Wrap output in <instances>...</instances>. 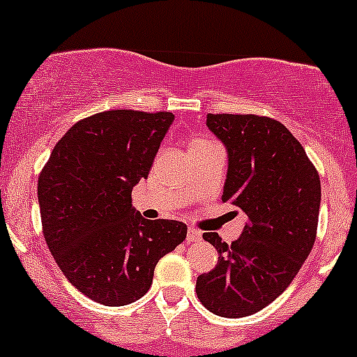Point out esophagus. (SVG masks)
Here are the masks:
<instances>
[{"label":"esophagus","instance_id":"obj_1","mask_svg":"<svg viewBox=\"0 0 357 357\" xmlns=\"http://www.w3.org/2000/svg\"><path fill=\"white\" fill-rule=\"evenodd\" d=\"M200 231H197L195 228H190L188 229V235H186V242L188 243H195V242H199L200 240Z\"/></svg>","mask_w":357,"mask_h":357}]
</instances>
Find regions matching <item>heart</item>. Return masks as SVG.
<instances>
[{
  "instance_id": "heart-1",
  "label": "heart",
  "mask_w": 357,
  "mask_h": 357,
  "mask_svg": "<svg viewBox=\"0 0 357 357\" xmlns=\"http://www.w3.org/2000/svg\"><path fill=\"white\" fill-rule=\"evenodd\" d=\"M204 145H211V142H205V139L197 138V139H193L192 145H190V149H193V146H204Z\"/></svg>"
}]
</instances>
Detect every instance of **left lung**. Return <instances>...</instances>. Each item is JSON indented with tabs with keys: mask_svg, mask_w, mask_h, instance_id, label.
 I'll use <instances>...</instances> for the list:
<instances>
[{
	"mask_svg": "<svg viewBox=\"0 0 357 357\" xmlns=\"http://www.w3.org/2000/svg\"><path fill=\"white\" fill-rule=\"evenodd\" d=\"M207 126L228 150L222 202L248 221L231 245L204 233L219 261L197 278V295L214 314L243 318L282 295L312 250L321 183L304 146L276 119L208 114Z\"/></svg>",
	"mask_w": 357,
	"mask_h": 357,
	"instance_id": "obj_1",
	"label": "left lung"
}]
</instances>
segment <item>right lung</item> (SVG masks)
<instances>
[{
    "label": "right lung",
    "mask_w": 357,
    "mask_h": 357,
    "mask_svg": "<svg viewBox=\"0 0 357 357\" xmlns=\"http://www.w3.org/2000/svg\"><path fill=\"white\" fill-rule=\"evenodd\" d=\"M172 121L171 112L89 115L60 138L39 174L48 248L68 282L98 304L142 298L158 259L186 238L185 222L145 219L131 205Z\"/></svg>",
    "instance_id": "obj_1"
}]
</instances>
